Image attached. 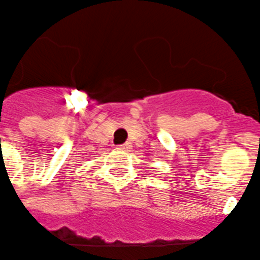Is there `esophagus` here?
I'll list each match as a JSON object with an SVG mask.
<instances>
[{
    "instance_id": "34e87169",
    "label": "esophagus",
    "mask_w": 260,
    "mask_h": 260,
    "mask_svg": "<svg viewBox=\"0 0 260 260\" xmlns=\"http://www.w3.org/2000/svg\"><path fill=\"white\" fill-rule=\"evenodd\" d=\"M117 149H119V150H129L131 145H129V144H124V145L117 146Z\"/></svg>"
}]
</instances>
